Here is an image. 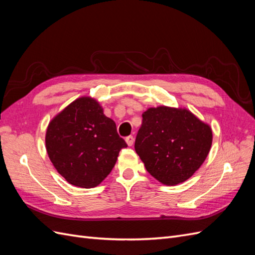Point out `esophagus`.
<instances>
[{
    "label": "esophagus",
    "mask_w": 255,
    "mask_h": 255,
    "mask_svg": "<svg viewBox=\"0 0 255 255\" xmlns=\"http://www.w3.org/2000/svg\"><path fill=\"white\" fill-rule=\"evenodd\" d=\"M126 142H127V144H128V146H132L133 143H134V138H133V136H128V137L126 138Z\"/></svg>",
    "instance_id": "obj_1"
}]
</instances>
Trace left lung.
Wrapping results in <instances>:
<instances>
[{
  "instance_id": "8db88e82",
  "label": "left lung",
  "mask_w": 255,
  "mask_h": 255,
  "mask_svg": "<svg viewBox=\"0 0 255 255\" xmlns=\"http://www.w3.org/2000/svg\"><path fill=\"white\" fill-rule=\"evenodd\" d=\"M212 141L210 125L189 110L160 105L142 114L135 151L154 179L174 186L201 167Z\"/></svg>"
}]
</instances>
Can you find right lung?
I'll list each match as a JSON object with an SVG mask.
<instances>
[{"label": "right lung", "mask_w": 255, "mask_h": 255, "mask_svg": "<svg viewBox=\"0 0 255 255\" xmlns=\"http://www.w3.org/2000/svg\"><path fill=\"white\" fill-rule=\"evenodd\" d=\"M127 146L115 121L91 97H81L66 106L45 132V149L54 168L69 184L81 188L101 184Z\"/></svg>", "instance_id": "obj_1"}]
</instances>
